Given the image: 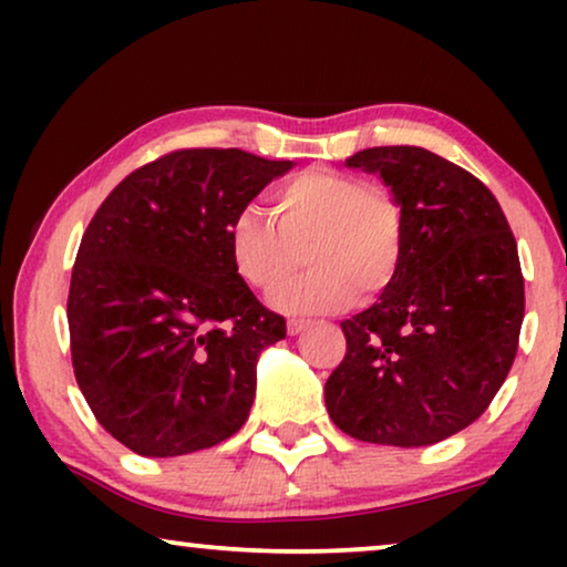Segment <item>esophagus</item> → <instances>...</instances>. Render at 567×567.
I'll use <instances>...</instances> for the list:
<instances>
[{"instance_id":"obj_1","label":"esophagus","mask_w":567,"mask_h":567,"mask_svg":"<svg viewBox=\"0 0 567 567\" xmlns=\"http://www.w3.org/2000/svg\"><path fill=\"white\" fill-rule=\"evenodd\" d=\"M305 328H309L307 320H289V322H286V330H289V336H299V332Z\"/></svg>"}]
</instances>
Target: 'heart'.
<instances>
[{
  "instance_id": "1",
  "label": "heart",
  "mask_w": 567,
  "mask_h": 567,
  "mask_svg": "<svg viewBox=\"0 0 567 567\" xmlns=\"http://www.w3.org/2000/svg\"><path fill=\"white\" fill-rule=\"evenodd\" d=\"M276 221L247 206L229 224L237 274L252 289L270 291L300 265L313 266L297 282L270 293V305L293 315L336 312L374 299L398 276L405 243L402 206L386 185L336 169L309 167L274 196Z\"/></svg>"
}]
</instances>
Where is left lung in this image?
I'll list each match as a JSON object with an SVG mask.
<instances>
[{
  "instance_id": "left-lung-1",
  "label": "left lung",
  "mask_w": 567,
  "mask_h": 567,
  "mask_svg": "<svg viewBox=\"0 0 567 567\" xmlns=\"http://www.w3.org/2000/svg\"><path fill=\"white\" fill-rule=\"evenodd\" d=\"M346 165L390 185L405 243L377 305L340 322L346 355L324 405L367 444H436L485 413L516 359L524 276L514 231L485 183L421 146H371Z\"/></svg>"
}]
</instances>
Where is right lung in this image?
Here are the masks:
<instances>
[{
  "mask_svg": "<svg viewBox=\"0 0 567 567\" xmlns=\"http://www.w3.org/2000/svg\"><path fill=\"white\" fill-rule=\"evenodd\" d=\"M243 150H177L115 185L84 229L66 317L92 415L142 456H181L243 429L262 348L286 320L237 274L229 224L289 173Z\"/></svg>",
  "mask_w": 567,
  "mask_h": 567,
  "instance_id": "1",
  "label": "right lung"
}]
</instances>
